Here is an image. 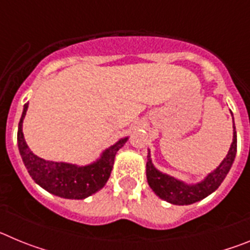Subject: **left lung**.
Masks as SVG:
<instances>
[{
    "instance_id": "obj_1",
    "label": "left lung",
    "mask_w": 250,
    "mask_h": 250,
    "mask_svg": "<svg viewBox=\"0 0 250 250\" xmlns=\"http://www.w3.org/2000/svg\"><path fill=\"white\" fill-rule=\"evenodd\" d=\"M233 143L230 145L228 154L224 160L216 169L205 176L204 180L196 184H187V183L178 180L167 174L161 173L154 167L151 158H150V150L147 152L146 161V178L149 187L152 191L165 202L175 205H189L193 203L204 199L208 195H210L215 191L219 185L222 184L227 174L229 173L231 165L237 154V131L234 126L233 120Z\"/></svg>"
}]
</instances>
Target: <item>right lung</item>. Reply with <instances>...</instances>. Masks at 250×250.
<instances>
[{
	"mask_svg": "<svg viewBox=\"0 0 250 250\" xmlns=\"http://www.w3.org/2000/svg\"><path fill=\"white\" fill-rule=\"evenodd\" d=\"M27 107L28 103L23 106L22 116L20 119L17 143L22 161L35 183L48 193L65 199H85L103 189L111 174L116 152L125 145L129 138L120 139L118 143L107 147L101 154L100 159L85 167L45 160L35 155L28 149L23 138L22 123Z\"/></svg>",
	"mask_w": 250,
	"mask_h": 250,
	"instance_id": "obj_1",
	"label": "right lung"
}]
</instances>
